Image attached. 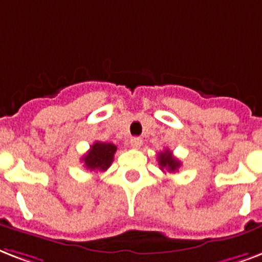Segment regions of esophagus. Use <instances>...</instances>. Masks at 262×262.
Wrapping results in <instances>:
<instances>
[{
  "mask_svg": "<svg viewBox=\"0 0 262 262\" xmlns=\"http://www.w3.org/2000/svg\"><path fill=\"white\" fill-rule=\"evenodd\" d=\"M143 144V140L140 139V137H132L130 139V145L133 148H140Z\"/></svg>",
  "mask_w": 262,
  "mask_h": 262,
  "instance_id": "esophagus-1",
  "label": "esophagus"
}]
</instances>
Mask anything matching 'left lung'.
Segmentation results:
<instances>
[{
    "label": "left lung",
    "mask_w": 262,
    "mask_h": 262,
    "mask_svg": "<svg viewBox=\"0 0 262 262\" xmlns=\"http://www.w3.org/2000/svg\"><path fill=\"white\" fill-rule=\"evenodd\" d=\"M158 162H159V166H161L162 170L167 169L169 171H176L181 165L179 159L173 157V154L169 149H165L163 152L158 155Z\"/></svg>",
    "instance_id": "1"
}]
</instances>
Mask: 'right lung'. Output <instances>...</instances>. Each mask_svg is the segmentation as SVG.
<instances>
[{
	"mask_svg": "<svg viewBox=\"0 0 262 262\" xmlns=\"http://www.w3.org/2000/svg\"><path fill=\"white\" fill-rule=\"evenodd\" d=\"M117 152V145L113 143L96 141L82 157V162L89 170H107L114 161V154Z\"/></svg>",
	"mask_w": 262,
	"mask_h": 262,
	"instance_id": "1",
	"label": "right lung"
}]
</instances>
